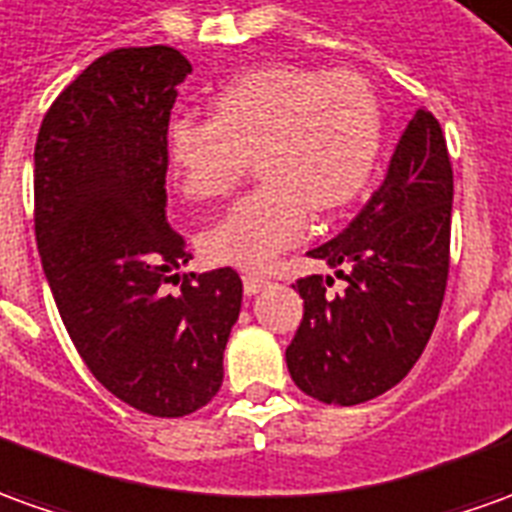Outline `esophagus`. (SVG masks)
<instances>
[{"instance_id": "1", "label": "esophagus", "mask_w": 512, "mask_h": 512, "mask_svg": "<svg viewBox=\"0 0 512 512\" xmlns=\"http://www.w3.org/2000/svg\"><path fill=\"white\" fill-rule=\"evenodd\" d=\"M270 281L264 276H253V273H248V276H242V287H245V295H256L259 290H264Z\"/></svg>"}]
</instances>
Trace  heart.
<instances>
[{
    "label": "heart",
    "instance_id": "obj_1",
    "mask_svg": "<svg viewBox=\"0 0 512 512\" xmlns=\"http://www.w3.org/2000/svg\"><path fill=\"white\" fill-rule=\"evenodd\" d=\"M382 153V108L357 72L262 66L214 94L211 119L178 116L167 161L178 192L217 200L256 161L262 186L211 222L200 250L217 264L262 270L295 245L312 211L348 209Z\"/></svg>",
    "mask_w": 512,
    "mask_h": 512
}]
</instances>
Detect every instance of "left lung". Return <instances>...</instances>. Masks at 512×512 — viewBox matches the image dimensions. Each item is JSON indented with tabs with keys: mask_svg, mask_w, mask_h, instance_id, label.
I'll return each mask as SVG.
<instances>
[{
	"mask_svg": "<svg viewBox=\"0 0 512 512\" xmlns=\"http://www.w3.org/2000/svg\"><path fill=\"white\" fill-rule=\"evenodd\" d=\"M451 197L443 130L418 108L365 209L309 250L343 281L340 292L331 276L295 281L303 320L287 368L306 396L354 407L396 387L424 354L449 278Z\"/></svg>",
	"mask_w": 512,
	"mask_h": 512,
	"instance_id": "obj_1",
	"label": "left lung"
}]
</instances>
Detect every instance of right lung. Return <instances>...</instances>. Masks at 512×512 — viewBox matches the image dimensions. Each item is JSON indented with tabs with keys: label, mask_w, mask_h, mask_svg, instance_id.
Here are the masks:
<instances>
[{
	"label": "right lung",
	"mask_w": 512,
	"mask_h": 512,
	"mask_svg": "<svg viewBox=\"0 0 512 512\" xmlns=\"http://www.w3.org/2000/svg\"><path fill=\"white\" fill-rule=\"evenodd\" d=\"M192 63L172 47L114 49L58 94L35 142V242L94 379L155 418L206 407L222 384L242 278L183 273L167 222V128Z\"/></svg>",
	"instance_id": "add662e5"
}]
</instances>
